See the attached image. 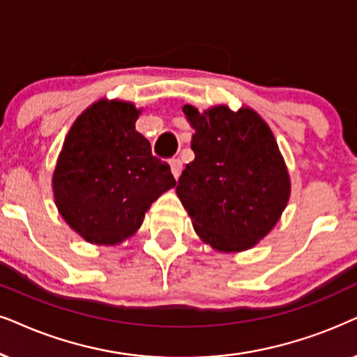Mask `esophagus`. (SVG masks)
Returning a JSON list of instances; mask_svg holds the SVG:
<instances>
[{"label":"esophagus","instance_id":"obj_1","mask_svg":"<svg viewBox=\"0 0 357 357\" xmlns=\"http://www.w3.org/2000/svg\"><path fill=\"white\" fill-rule=\"evenodd\" d=\"M170 170H172L174 177L178 178L180 172H182V160L180 159H172L170 160Z\"/></svg>","mask_w":357,"mask_h":357}]
</instances>
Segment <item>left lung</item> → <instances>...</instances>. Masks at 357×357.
Returning a JSON list of instances; mask_svg holds the SVG:
<instances>
[{
	"label": "left lung",
	"instance_id": "1",
	"mask_svg": "<svg viewBox=\"0 0 357 357\" xmlns=\"http://www.w3.org/2000/svg\"><path fill=\"white\" fill-rule=\"evenodd\" d=\"M183 113L195 129V159L178 178L180 202L213 249H251L274 228L290 197L274 134L251 108L234 113L220 105L200 113L185 105Z\"/></svg>",
	"mask_w": 357,
	"mask_h": 357
}]
</instances>
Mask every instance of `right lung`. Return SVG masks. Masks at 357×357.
<instances>
[{
    "instance_id": "obj_1",
    "label": "right lung",
    "mask_w": 357,
    "mask_h": 357,
    "mask_svg": "<svg viewBox=\"0 0 357 357\" xmlns=\"http://www.w3.org/2000/svg\"><path fill=\"white\" fill-rule=\"evenodd\" d=\"M139 113L128 101L93 103L72 124L59 155L55 205L91 244L128 239L152 203L175 187L167 162L152 155L149 141L136 131Z\"/></svg>"
}]
</instances>
